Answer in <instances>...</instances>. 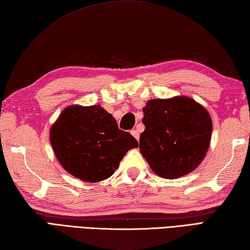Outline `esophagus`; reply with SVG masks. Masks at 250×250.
<instances>
[{
  "mask_svg": "<svg viewBox=\"0 0 250 250\" xmlns=\"http://www.w3.org/2000/svg\"><path fill=\"white\" fill-rule=\"evenodd\" d=\"M131 134L133 135L136 140H139V137H140V133H139V131H137V130H132V131H131Z\"/></svg>",
  "mask_w": 250,
  "mask_h": 250,
  "instance_id": "esophagus-1",
  "label": "esophagus"
}]
</instances>
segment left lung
Here are the masks:
<instances>
[{
    "label": "left lung",
    "mask_w": 250,
    "mask_h": 250,
    "mask_svg": "<svg viewBox=\"0 0 250 250\" xmlns=\"http://www.w3.org/2000/svg\"><path fill=\"white\" fill-rule=\"evenodd\" d=\"M145 131L140 151L159 176L167 179L192 172L203 160L211 136L210 116L194 100H150L143 108Z\"/></svg>",
    "instance_id": "8db88e82"
}]
</instances>
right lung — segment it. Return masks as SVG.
<instances>
[{"instance_id": "right-lung-1", "label": "right lung", "mask_w": 250, "mask_h": 250, "mask_svg": "<svg viewBox=\"0 0 250 250\" xmlns=\"http://www.w3.org/2000/svg\"><path fill=\"white\" fill-rule=\"evenodd\" d=\"M50 143L65 171L89 183L111 176L126 151L139 147L101 105L68 106L51 126Z\"/></svg>"}]
</instances>
